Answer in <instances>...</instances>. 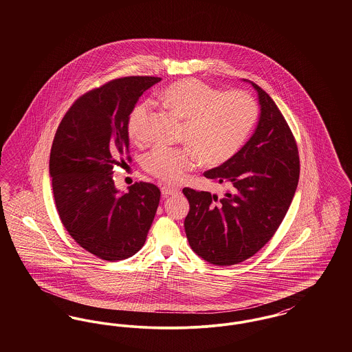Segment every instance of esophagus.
<instances>
[{
    "instance_id": "obj_1",
    "label": "esophagus",
    "mask_w": 352,
    "mask_h": 352,
    "mask_svg": "<svg viewBox=\"0 0 352 352\" xmlns=\"http://www.w3.org/2000/svg\"><path fill=\"white\" fill-rule=\"evenodd\" d=\"M161 192H162V197H164V198H168V197H171V195L178 194V188H175V187H168V186H164V187L161 188Z\"/></svg>"
}]
</instances>
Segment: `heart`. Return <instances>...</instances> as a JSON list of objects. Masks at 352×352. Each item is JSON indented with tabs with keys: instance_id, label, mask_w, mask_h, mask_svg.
I'll use <instances>...</instances> for the list:
<instances>
[{
	"instance_id": "heart-1",
	"label": "heart",
	"mask_w": 352,
	"mask_h": 352,
	"mask_svg": "<svg viewBox=\"0 0 352 352\" xmlns=\"http://www.w3.org/2000/svg\"><path fill=\"white\" fill-rule=\"evenodd\" d=\"M168 109L184 121V148L155 146L144 157V168L154 178L178 184L197 166L215 168L234 157L248 140L257 121L258 108L244 91L221 94L197 79L170 84L161 94ZM149 104L140 102L128 118L131 140L141 141L145 135Z\"/></svg>"
}]
</instances>
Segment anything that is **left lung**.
Wrapping results in <instances>:
<instances>
[{"label": "left lung", "instance_id": "8db88e82", "mask_svg": "<svg viewBox=\"0 0 352 352\" xmlns=\"http://www.w3.org/2000/svg\"><path fill=\"white\" fill-rule=\"evenodd\" d=\"M260 118L245 145L226 164L204 173L231 184L223 198L184 187L190 211L184 231L191 250L210 264L228 267L260 251L280 227L300 178L298 148L283 113L257 84Z\"/></svg>", "mask_w": 352, "mask_h": 352}]
</instances>
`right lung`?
Returning a JSON list of instances; mask_svg holds the SVG:
<instances>
[{
  "mask_svg": "<svg viewBox=\"0 0 352 352\" xmlns=\"http://www.w3.org/2000/svg\"><path fill=\"white\" fill-rule=\"evenodd\" d=\"M158 82L128 76L87 92L68 109L52 141L50 177L59 218L82 248L107 261L140 251L157 212L161 191L155 184H134L121 194L112 174L129 151V115Z\"/></svg>",
  "mask_w": 352,
  "mask_h": 352,
  "instance_id": "1",
  "label": "right lung"
}]
</instances>
